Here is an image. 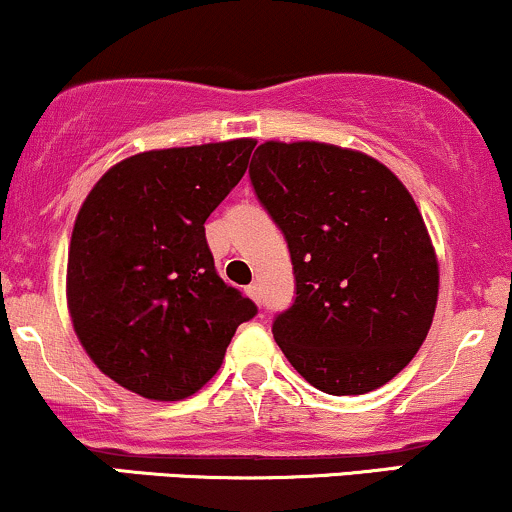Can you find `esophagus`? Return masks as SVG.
Wrapping results in <instances>:
<instances>
[{
    "instance_id": "1",
    "label": "esophagus",
    "mask_w": 512,
    "mask_h": 512,
    "mask_svg": "<svg viewBox=\"0 0 512 512\" xmlns=\"http://www.w3.org/2000/svg\"><path fill=\"white\" fill-rule=\"evenodd\" d=\"M245 293H248V296H250L255 303H262V291H260V286H257V284H250L248 289H245Z\"/></svg>"
}]
</instances>
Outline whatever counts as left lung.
Segmentation results:
<instances>
[{
	"mask_svg": "<svg viewBox=\"0 0 512 512\" xmlns=\"http://www.w3.org/2000/svg\"><path fill=\"white\" fill-rule=\"evenodd\" d=\"M260 204L289 243L296 298L274 339L327 395L390 383L431 330L438 262L421 211L383 163L320 142H264L250 163Z\"/></svg>",
	"mask_w": 512,
	"mask_h": 512,
	"instance_id": "left-lung-1",
	"label": "left lung"
}]
</instances>
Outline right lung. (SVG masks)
I'll return each mask as SVG.
<instances>
[{
  "label": "right lung",
  "instance_id": "1",
  "mask_svg": "<svg viewBox=\"0 0 512 512\" xmlns=\"http://www.w3.org/2000/svg\"><path fill=\"white\" fill-rule=\"evenodd\" d=\"M257 142L144 151L113 166L76 216L67 264L74 332L117 385L178 402L214 378L257 305L214 267L204 221Z\"/></svg>",
  "mask_w": 512,
  "mask_h": 512
}]
</instances>
